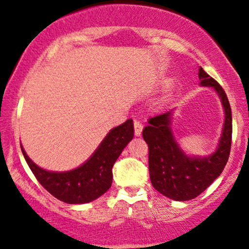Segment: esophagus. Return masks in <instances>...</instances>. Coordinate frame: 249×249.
<instances>
[{
	"label": "esophagus",
	"mask_w": 249,
	"mask_h": 249,
	"mask_svg": "<svg viewBox=\"0 0 249 249\" xmlns=\"http://www.w3.org/2000/svg\"><path fill=\"white\" fill-rule=\"evenodd\" d=\"M142 129H143V125L140 124L139 121H134V134H135V136L141 135Z\"/></svg>",
	"instance_id": "obj_1"
}]
</instances>
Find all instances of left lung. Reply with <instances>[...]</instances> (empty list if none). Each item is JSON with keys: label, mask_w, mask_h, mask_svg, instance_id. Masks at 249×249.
<instances>
[{"label": "left lung", "mask_w": 249, "mask_h": 249, "mask_svg": "<svg viewBox=\"0 0 249 249\" xmlns=\"http://www.w3.org/2000/svg\"><path fill=\"white\" fill-rule=\"evenodd\" d=\"M201 85L213 87L225 109L226 119L216 152L207 158H189L175 141L170 124L172 110L152 117L142 132L148 144V164L152 185L164 196L187 201L199 196L222 173L231 146V109L225 90L200 67Z\"/></svg>", "instance_id": "left-lung-1"}]
</instances>
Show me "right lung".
<instances>
[{"label": "right lung", "mask_w": 249, "mask_h": 249, "mask_svg": "<svg viewBox=\"0 0 249 249\" xmlns=\"http://www.w3.org/2000/svg\"><path fill=\"white\" fill-rule=\"evenodd\" d=\"M134 136L132 120L113 128L91 158L76 169L63 173L48 172L40 168L22 153L33 174L53 196L71 205L90 202L105 194L113 181V166L124 148Z\"/></svg>", "instance_id": "right-lung-1"}]
</instances>
